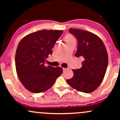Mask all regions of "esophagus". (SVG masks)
<instances>
[{
  "mask_svg": "<svg viewBox=\"0 0 120 120\" xmlns=\"http://www.w3.org/2000/svg\"><path fill=\"white\" fill-rule=\"evenodd\" d=\"M63 71H65L67 69H68V68H63Z\"/></svg>",
  "mask_w": 120,
  "mask_h": 120,
  "instance_id": "34e87169",
  "label": "esophagus"
}]
</instances>
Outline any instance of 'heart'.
Returning <instances> with one entry per match:
<instances>
[{"label": "heart", "mask_w": 120, "mask_h": 120, "mask_svg": "<svg viewBox=\"0 0 120 120\" xmlns=\"http://www.w3.org/2000/svg\"><path fill=\"white\" fill-rule=\"evenodd\" d=\"M74 37L72 36V35H70V34H68V35H66L65 37V42H68V41H72V40H74Z\"/></svg>", "instance_id": "1"}]
</instances>
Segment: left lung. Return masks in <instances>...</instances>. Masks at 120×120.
<instances>
[{"instance_id": "1", "label": "left lung", "mask_w": 120, "mask_h": 120, "mask_svg": "<svg viewBox=\"0 0 120 120\" xmlns=\"http://www.w3.org/2000/svg\"><path fill=\"white\" fill-rule=\"evenodd\" d=\"M69 33L78 41L76 57L83 59L82 67L73 69L74 75L67 83L84 93L95 90L105 75L108 58L104 43L95 34L81 29H69Z\"/></svg>"}]
</instances>
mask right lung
<instances>
[{
  "label": "right lung",
  "mask_w": 120,
  "mask_h": 120,
  "mask_svg": "<svg viewBox=\"0 0 120 120\" xmlns=\"http://www.w3.org/2000/svg\"><path fill=\"white\" fill-rule=\"evenodd\" d=\"M63 33L62 30H39L27 35L19 43L15 56L16 71L30 91L39 93L47 90L63 73L61 67L45 65Z\"/></svg>",
  "instance_id": "1"
}]
</instances>
